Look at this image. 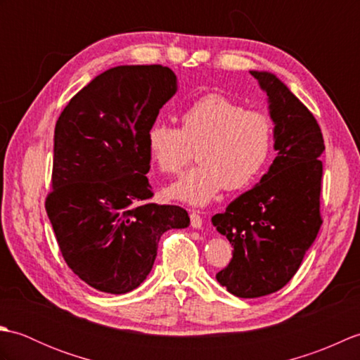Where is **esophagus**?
Segmentation results:
<instances>
[{"label": "esophagus", "instance_id": "esophagus-1", "mask_svg": "<svg viewBox=\"0 0 360 360\" xmlns=\"http://www.w3.org/2000/svg\"><path fill=\"white\" fill-rule=\"evenodd\" d=\"M190 224H192L193 229H201L202 227V218H201V215H198L196 212L190 213Z\"/></svg>", "mask_w": 360, "mask_h": 360}]
</instances>
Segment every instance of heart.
<instances>
[{"label": "heart", "mask_w": 360, "mask_h": 360, "mask_svg": "<svg viewBox=\"0 0 360 360\" xmlns=\"http://www.w3.org/2000/svg\"><path fill=\"white\" fill-rule=\"evenodd\" d=\"M275 125L269 114L223 94L198 98L181 116V128L151 125L147 147L153 162L165 174H178L196 147L195 168L168 188V193L195 205L210 202L224 187H248L271 158Z\"/></svg>", "instance_id": "b5f03b06"}]
</instances>
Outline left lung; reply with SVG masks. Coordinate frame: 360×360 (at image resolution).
I'll return each instance as SVG.
<instances>
[{"instance_id":"left-lung-1","label":"left lung","mask_w":360,"mask_h":360,"mask_svg":"<svg viewBox=\"0 0 360 360\" xmlns=\"http://www.w3.org/2000/svg\"><path fill=\"white\" fill-rule=\"evenodd\" d=\"M269 97L277 158L259 184L240 195L213 226L233 246L217 280L229 292L255 298L294 277L322 226L320 190L325 150L316 117L271 72L250 71Z\"/></svg>"}]
</instances>
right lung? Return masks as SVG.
Here are the masks:
<instances>
[{
  "label": "right lung",
  "mask_w": 360,
  "mask_h": 360,
  "mask_svg": "<svg viewBox=\"0 0 360 360\" xmlns=\"http://www.w3.org/2000/svg\"><path fill=\"white\" fill-rule=\"evenodd\" d=\"M176 93L162 65L116 66L75 94L53 133L46 212L71 271L101 292L147 278L160 235L190 224L179 205L151 202L147 133Z\"/></svg>",
  "instance_id": "obj_1"
}]
</instances>
